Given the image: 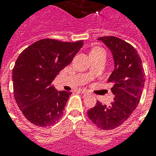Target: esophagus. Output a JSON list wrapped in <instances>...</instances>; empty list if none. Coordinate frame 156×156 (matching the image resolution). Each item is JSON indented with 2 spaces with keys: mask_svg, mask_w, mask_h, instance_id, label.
I'll use <instances>...</instances> for the list:
<instances>
[{
  "mask_svg": "<svg viewBox=\"0 0 156 156\" xmlns=\"http://www.w3.org/2000/svg\"><path fill=\"white\" fill-rule=\"evenodd\" d=\"M81 92L83 93V95H88V94H89V93H88L86 90H81Z\"/></svg>",
  "mask_w": 156,
  "mask_h": 156,
  "instance_id": "esophagus-1",
  "label": "esophagus"
}]
</instances>
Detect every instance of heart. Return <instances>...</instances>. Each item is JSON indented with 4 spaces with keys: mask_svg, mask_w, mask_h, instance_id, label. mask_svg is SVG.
<instances>
[{
    "mask_svg": "<svg viewBox=\"0 0 156 156\" xmlns=\"http://www.w3.org/2000/svg\"><path fill=\"white\" fill-rule=\"evenodd\" d=\"M100 48H95V49H93L92 51H97V50H100ZM92 51H91V52H92Z\"/></svg>",
    "mask_w": 156,
    "mask_h": 156,
    "instance_id": "heart-1",
    "label": "heart"
}]
</instances>
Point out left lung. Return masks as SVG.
<instances>
[{
	"instance_id": "1",
	"label": "left lung",
	"mask_w": 156,
	"mask_h": 156,
	"mask_svg": "<svg viewBox=\"0 0 156 156\" xmlns=\"http://www.w3.org/2000/svg\"><path fill=\"white\" fill-rule=\"evenodd\" d=\"M98 40L108 48L113 58L114 69L108 83L115 82L112 88L114 101L108 106L97 101L87 115L98 128L109 130L123 124L135 110L145 78L140 56L132 45L115 36H104Z\"/></svg>"
}]
</instances>
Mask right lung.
Masks as SVG:
<instances>
[{"mask_svg": "<svg viewBox=\"0 0 156 156\" xmlns=\"http://www.w3.org/2000/svg\"><path fill=\"white\" fill-rule=\"evenodd\" d=\"M83 41L69 43L52 39L38 40L17 59L12 73L13 95L23 115L40 127L59 121L72 92L58 91L52 82L71 63Z\"/></svg>", "mask_w": 156, "mask_h": 156, "instance_id": "obj_1", "label": "right lung"}]
</instances>
